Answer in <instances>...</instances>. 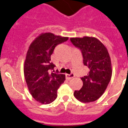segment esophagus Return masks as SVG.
I'll return each mask as SVG.
<instances>
[{"label":"esophagus","mask_w":128,"mask_h":128,"mask_svg":"<svg viewBox=\"0 0 128 128\" xmlns=\"http://www.w3.org/2000/svg\"><path fill=\"white\" fill-rule=\"evenodd\" d=\"M74 76V75L73 73H70V74H65V77H66V79H67V80H70V79H71V78H73Z\"/></svg>","instance_id":"obj_1"}]
</instances>
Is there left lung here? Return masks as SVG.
<instances>
[{
    "mask_svg": "<svg viewBox=\"0 0 128 128\" xmlns=\"http://www.w3.org/2000/svg\"><path fill=\"white\" fill-rule=\"evenodd\" d=\"M70 42L81 52L83 64L88 68L81 77L83 85L74 96L80 102L96 100L104 92L112 76V65L108 50L100 41L92 37L72 38Z\"/></svg>",
    "mask_w": 128,
    "mask_h": 128,
    "instance_id": "left-lung-1",
    "label": "left lung"
}]
</instances>
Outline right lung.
Segmentation results:
<instances>
[{"mask_svg": "<svg viewBox=\"0 0 128 128\" xmlns=\"http://www.w3.org/2000/svg\"><path fill=\"white\" fill-rule=\"evenodd\" d=\"M67 40V37L52 33L42 34L28 50L24 67L26 82L32 96L42 104L54 102L58 88L65 81V74L53 72L56 65L50 61L55 48Z\"/></svg>", "mask_w": 128, "mask_h": 128, "instance_id": "add662e5", "label": "right lung"}]
</instances>
